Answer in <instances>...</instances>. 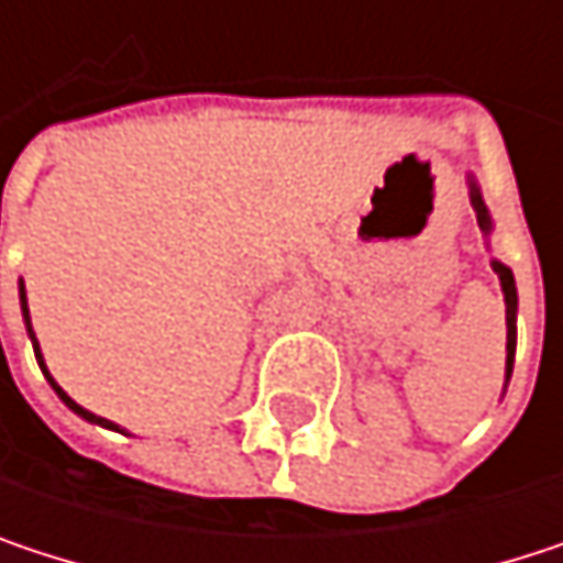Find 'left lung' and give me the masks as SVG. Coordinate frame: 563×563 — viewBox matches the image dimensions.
Segmentation results:
<instances>
[{"label": "left lung", "instance_id": "1", "mask_svg": "<svg viewBox=\"0 0 563 563\" xmlns=\"http://www.w3.org/2000/svg\"><path fill=\"white\" fill-rule=\"evenodd\" d=\"M466 181H470V205H473V211H476V221H479V231L486 234V244H489V234H493V214H489V208H486V201H483V191H479V185H476V178H473V172L466 175ZM493 271L499 274V286H503V296H506V388H508V378H511V365H515V342H518V289H515V277H511V271H508L503 261H496L493 257Z\"/></svg>", "mask_w": 563, "mask_h": 563}]
</instances>
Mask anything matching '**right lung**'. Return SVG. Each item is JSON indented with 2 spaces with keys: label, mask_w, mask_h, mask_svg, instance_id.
Returning a JSON list of instances; mask_svg holds the SVG:
<instances>
[{
  "label": "right lung",
  "mask_w": 563,
  "mask_h": 563,
  "mask_svg": "<svg viewBox=\"0 0 563 563\" xmlns=\"http://www.w3.org/2000/svg\"><path fill=\"white\" fill-rule=\"evenodd\" d=\"M19 306H22V322H25V332H29V339H32V349H35V358H38V368H42V375L48 378V385L55 388V394L77 413V417H84L87 423H97V427H107V430H117V433H126L120 423H113V420H107V417H97V413H90L87 407H80L74 397H67V391L57 385L55 378H52V372H48V365H45V355H42V345H38V339H35V329H32V312H29V296H25V280H19ZM130 437V433H126Z\"/></svg>",
  "instance_id": "obj_1"
}]
</instances>
